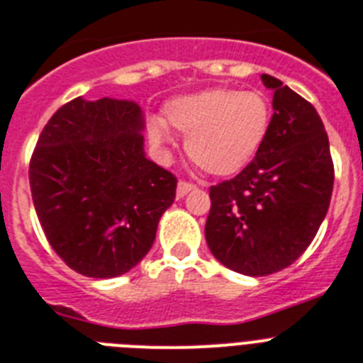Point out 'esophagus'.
Wrapping results in <instances>:
<instances>
[{"mask_svg":"<svg viewBox=\"0 0 363 363\" xmlns=\"http://www.w3.org/2000/svg\"><path fill=\"white\" fill-rule=\"evenodd\" d=\"M196 184L194 182H186V181H179V184H177V196L179 197H184L188 194V191L196 190Z\"/></svg>","mask_w":363,"mask_h":363,"instance_id":"34e87169","label":"esophagus"}]
</instances>
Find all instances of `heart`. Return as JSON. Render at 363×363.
<instances>
[{"instance_id": "b5f03b06", "label": "heart", "mask_w": 363, "mask_h": 363, "mask_svg": "<svg viewBox=\"0 0 363 363\" xmlns=\"http://www.w3.org/2000/svg\"><path fill=\"white\" fill-rule=\"evenodd\" d=\"M272 110L257 91L207 89L169 100L164 121L147 125L149 141L167 151L169 126L188 135L186 152L203 172L228 177L242 172L267 141Z\"/></svg>"}]
</instances>
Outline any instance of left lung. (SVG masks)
<instances>
[{
	"mask_svg": "<svg viewBox=\"0 0 363 363\" xmlns=\"http://www.w3.org/2000/svg\"><path fill=\"white\" fill-rule=\"evenodd\" d=\"M267 141L237 177L211 186L205 238L212 255L235 272L268 276L308 250L330 207L334 162L328 134L308 100L278 78Z\"/></svg>",
	"mask_w": 363,
	"mask_h": 363,
	"instance_id": "8db88e82",
	"label": "left lung"
}]
</instances>
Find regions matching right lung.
<instances>
[{"label": "right lung", "mask_w": 363, "mask_h": 363, "mask_svg": "<svg viewBox=\"0 0 363 363\" xmlns=\"http://www.w3.org/2000/svg\"><path fill=\"white\" fill-rule=\"evenodd\" d=\"M143 111L128 100L82 96L46 123L29 186L50 246L87 278L128 272L151 250L177 177L143 152Z\"/></svg>", "instance_id": "1"}]
</instances>
